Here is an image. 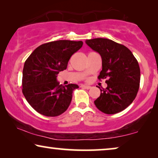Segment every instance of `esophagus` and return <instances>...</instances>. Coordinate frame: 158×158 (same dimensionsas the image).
Segmentation results:
<instances>
[{"label":"esophagus","mask_w":158,"mask_h":158,"mask_svg":"<svg viewBox=\"0 0 158 158\" xmlns=\"http://www.w3.org/2000/svg\"><path fill=\"white\" fill-rule=\"evenodd\" d=\"M81 87L83 88H85V89H90V88H91V86L88 85H81Z\"/></svg>","instance_id":"34e87169"}]
</instances>
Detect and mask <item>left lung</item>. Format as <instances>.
<instances>
[{"instance_id":"8db88e82","label":"left lung","mask_w":158,"mask_h":158,"mask_svg":"<svg viewBox=\"0 0 158 158\" xmlns=\"http://www.w3.org/2000/svg\"><path fill=\"white\" fill-rule=\"evenodd\" d=\"M85 43L102 59L98 79H106L107 87L100 89L101 95L94 101L95 105L103 113L117 114L133 102L139 90L140 69L137 60L127 47L109 39H93Z\"/></svg>"}]
</instances>
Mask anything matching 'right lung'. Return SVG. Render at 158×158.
<instances>
[{"label":"right lung","instance_id":"1","mask_svg":"<svg viewBox=\"0 0 158 158\" xmlns=\"http://www.w3.org/2000/svg\"><path fill=\"white\" fill-rule=\"evenodd\" d=\"M82 41L58 40L43 44L33 51L23 69L22 92L33 109L46 116H57L70 104L76 84L63 86L57 74L67 68L69 60L83 46Z\"/></svg>","mask_w":158,"mask_h":158}]
</instances>
